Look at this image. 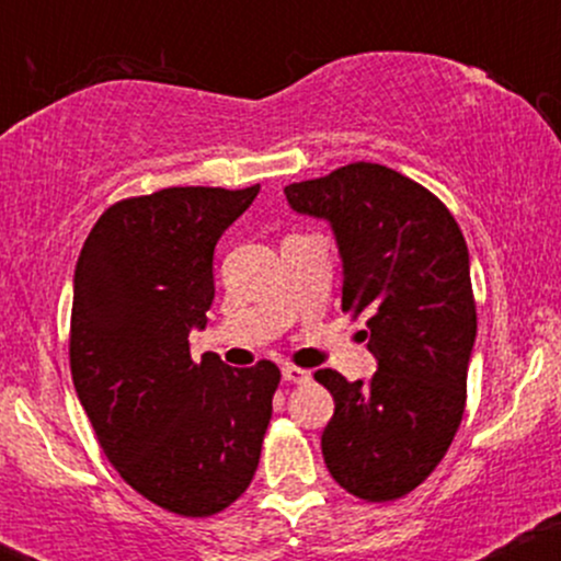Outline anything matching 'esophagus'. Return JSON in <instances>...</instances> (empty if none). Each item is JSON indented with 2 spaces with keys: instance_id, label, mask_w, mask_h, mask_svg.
<instances>
[{
  "instance_id": "34e87169",
  "label": "esophagus",
  "mask_w": 561,
  "mask_h": 561,
  "mask_svg": "<svg viewBox=\"0 0 561 561\" xmlns=\"http://www.w3.org/2000/svg\"><path fill=\"white\" fill-rule=\"evenodd\" d=\"M282 377L287 379V382H295V385H302L311 379V371L300 369V366H293V364H285L282 366Z\"/></svg>"
}]
</instances>
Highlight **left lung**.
I'll use <instances>...</instances> for the list:
<instances>
[{"instance_id": "obj_1", "label": "left lung", "mask_w": 561, "mask_h": 561, "mask_svg": "<svg viewBox=\"0 0 561 561\" xmlns=\"http://www.w3.org/2000/svg\"><path fill=\"white\" fill-rule=\"evenodd\" d=\"M289 208L330 221L343 259V311L366 313L377 371L347 382L319 369L334 398L321 435L330 474L364 501H396L440 465L467 403L478 334L459 224L422 184L379 163L285 186Z\"/></svg>"}]
</instances>
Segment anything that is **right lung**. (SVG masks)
Masks as SVG:
<instances>
[{
  "instance_id": "obj_1",
  "label": "right lung",
  "mask_w": 561,
  "mask_h": 561,
  "mask_svg": "<svg viewBox=\"0 0 561 561\" xmlns=\"http://www.w3.org/2000/svg\"><path fill=\"white\" fill-rule=\"evenodd\" d=\"M248 190L169 186L111 205L73 276L70 375L96 440L134 491L210 517L248 491L279 369H231L190 332L214 302V250L250 208Z\"/></svg>"
}]
</instances>
